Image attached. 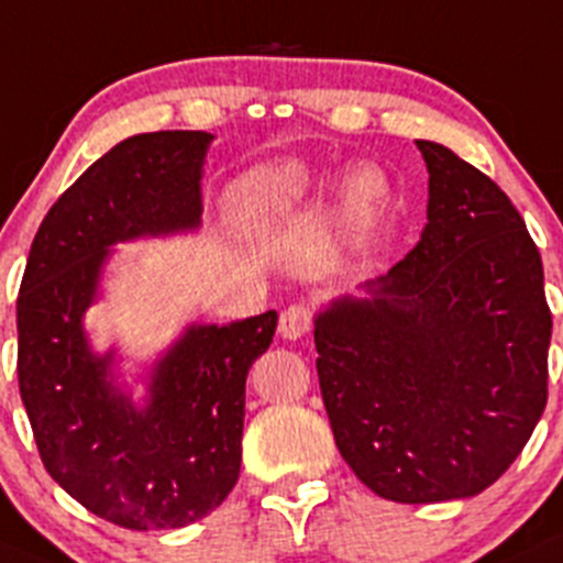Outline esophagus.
Listing matches in <instances>:
<instances>
[{
    "instance_id": "34e87169",
    "label": "esophagus",
    "mask_w": 563,
    "mask_h": 563,
    "mask_svg": "<svg viewBox=\"0 0 563 563\" xmlns=\"http://www.w3.org/2000/svg\"><path fill=\"white\" fill-rule=\"evenodd\" d=\"M312 316L305 305H291L280 312V323H277V331H280L283 340H299L310 331Z\"/></svg>"
}]
</instances>
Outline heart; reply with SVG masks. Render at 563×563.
<instances>
[{
    "instance_id": "obj_1",
    "label": "heart",
    "mask_w": 563,
    "mask_h": 563,
    "mask_svg": "<svg viewBox=\"0 0 563 563\" xmlns=\"http://www.w3.org/2000/svg\"><path fill=\"white\" fill-rule=\"evenodd\" d=\"M277 188H286V183L275 177V173H266V169L242 177L232 188V210L236 223H242L251 232H262V229L269 227L277 212L283 210V202H286V197L277 194ZM375 199V194H364V197H358V205L372 207Z\"/></svg>"
}]
</instances>
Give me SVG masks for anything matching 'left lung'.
I'll list each match as a JSON object with an SVG mask.
<instances>
[{
	"mask_svg": "<svg viewBox=\"0 0 563 563\" xmlns=\"http://www.w3.org/2000/svg\"><path fill=\"white\" fill-rule=\"evenodd\" d=\"M418 245L316 316L318 380L356 477L401 505L477 496L542 418L553 318L507 194L440 142Z\"/></svg>",
	"mask_w": 563,
	"mask_h": 563,
	"instance_id": "8db88e82",
	"label": "left lung"
}]
</instances>
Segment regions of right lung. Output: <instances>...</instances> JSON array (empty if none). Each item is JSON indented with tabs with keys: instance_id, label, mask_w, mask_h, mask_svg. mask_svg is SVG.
<instances>
[{
	"instance_id": "right-lung-1",
	"label": "right lung",
	"mask_w": 563,
	"mask_h": 563,
	"mask_svg": "<svg viewBox=\"0 0 563 563\" xmlns=\"http://www.w3.org/2000/svg\"><path fill=\"white\" fill-rule=\"evenodd\" d=\"M212 134L118 142L47 210L18 294V386L47 475L93 516L134 531L180 529L240 477L247 369L277 312L191 323L147 369L145 399L118 383L82 318L102 297L112 245L194 232Z\"/></svg>"
}]
</instances>
